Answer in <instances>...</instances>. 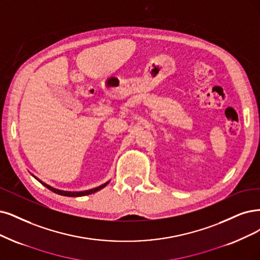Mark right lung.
<instances>
[{
    "label": "right lung",
    "mask_w": 260,
    "mask_h": 260,
    "mask_svg": "<svg viewBox=\"0 0 260 260\" xmlns=\"http://www.w3.org/2000/svg\"><path fill=\"white\" fill-rule=\"evenodd\" d=\"M38 182H41V183L46 186L48 189H50L51 191H53V193L55 194H59V195H62V196H67V197H81V196H85V195H90V194H93V193H96V191H99L100 189L104 188L106 185H108V183L110 182V180L108 182H106V183L98 186V187H94V188H91V189H88V190H81V191H70V190H62V189H57V188H54L50 185H48L47 183H45V182H43L42 180L38 179L37 177H35L33 174H31Z\"/></svg>",
    "instance_id": "1"
}]
</instances>
